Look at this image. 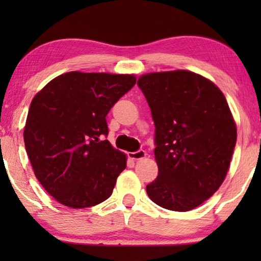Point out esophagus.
<instances>
[{
    "instance_id": "1",
    "label": "esophagus",
    "mask_w": 261,
    "mask_h": 261,
    "mask_svg": "<svg viewBox=\"0 0 261 261\" xmlns=\"http://www.w3.org/2000/svg\"><path fill=\"white\" fill-rule=\"evenodd\" d=\"M147 155V153H146L144 149H139L137 152H130L128 153V156H129L130 159L133 160H140V159H144L145 156Z\"/></svg>"
}]
</instances>
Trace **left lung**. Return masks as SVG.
Segmentation results:
<instances>
[{
    "instance_id": "8db88e82",
    "label": "left lung",
    "mask_w": 261,
    "mask_h": 261,
    "mask_svg": "<svg viewBox=\"0 0 261 261\" xmlns=\"http://www.w3.org/2000/svg\"><path fill=\"white\" fill-rule=\"evenodd\" d=\"M155 126L158 177L146 187L162 208L189 212L215 194L227 176L237 124L213 82L185 70L138 80Z\"/></svg>"
}]
</instances>
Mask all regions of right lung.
Returning a JSON list of instances; mask_svg holds the SVG:
<instances>
[{"label":"right lung","instance_id":"1","mask_svg":"<svg viewBox=\"0 0 261 261\" xmlns=\"http://www.w3.org/2000/svg\"><path fill=\"white\" fill-rule=\"evenodd\" d=\"M135 82L133 74L72 71L32 99L23 129L26 152L37 179L63 205L88 208L112 195L127 158L103 140L106 116Z\"/></svg>","mask_w":261,"mask_h":261}]
</instances>
